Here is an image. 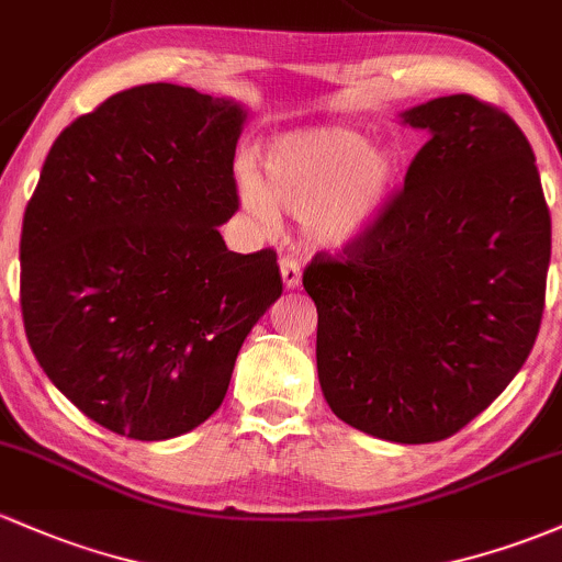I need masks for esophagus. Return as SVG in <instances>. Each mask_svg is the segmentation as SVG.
Segmentation results:
<instances>
[{
	"instance_id": "34e87169",
	"label": "esophagus",
	"mask_w": 562,
	"mask_h": 562,
	"mask_svg": "<svg viewBox=\"0 0 562 562\" xmlns=\"http://www.w3.org/2000/svg\"><path fill=\"white\" fill-rule=\"evenodd\" d=\"M281 279L286 283V289H297L303 283V268L294 257H283L281 259Z\"/></svg>"
}]
</instances>
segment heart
<instances>
[{"instance_id":"b5f03b06","label":"heart","mask_w":562,"mask_h":562,"mask_svg":"<svg viewBox=\"0 0 562 562\" xmlns=\"http://www.w3.org/2000/svg\"><path fill=\"white\" fill-rule=\"evenodd\" d=\"M396 158L370 136L340 125L297 128L265 149V177L251 160L235 166L240 206L257 222L276 209L300 216L305 238L324 249H346L364 238L383 214L394 187Z\"/></svg>"}]
</instances>
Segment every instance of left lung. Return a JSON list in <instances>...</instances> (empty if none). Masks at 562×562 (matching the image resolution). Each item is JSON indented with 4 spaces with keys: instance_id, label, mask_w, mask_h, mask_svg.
<instances>
[{
    "instance_id": "1",
    "label": "left lung",
    "mask_w": 562,
    "mask_h": 562,
    "mask_svg": "<svg viewBox=\"0 0 562 562\" xmlns=\"http://www.w3.org/2000/svg\"><path fill=\"white\" fill-rule=\"evenodd\" d=\"M428 134L372 231L316 255L318 383L348 426L400 445L461 431L520 372L544 313L552 222L533 149L458 93L402 112Z\"/></svg>"
}]
</instances>
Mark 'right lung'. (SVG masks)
<instances>
[{
	"label": "right lung",
	"mask_w": 562,
	"mask_h": 562,
	"mask_svg": "<svg viewBox=\"0 0 562 562\" xmlns=\"http://www.w3.org/2000/svg\"><path fill=\"white\" fill-rule=\"evenodd\" d=\"M246 110L153 82L61 131L23 214L21 311L45 375L90 420L158 442L220 407L235 356L283 283L235 255Z\"/></svg>",
	"instance_id": "right-lung-1"
}]
</instances>
